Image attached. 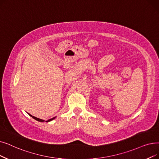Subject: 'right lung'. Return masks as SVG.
<instances>
[{
  "label": "right lung",
  "mask_w": 159,
  "mask_h": 159,
  "mask_svg": "<svg viewBox=\"0 0 159 159\" xmlns=\"http://www.w3.org/2000/svg\"><path fill=\"white\" fill-rule=\"evenodd\" d=\"M32 118H34V120H37V121H40V122H43V121H45V120H41V119H39V118H36V117H34V116H32V115H30V114H29ZM55 118V117L54 118H51V119H50V120H47V121H46V122H48V121H52V120H54Z\"/></svg>",
  "instance_id": "1"
}]
</instances>
